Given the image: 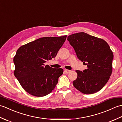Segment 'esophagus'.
<instances>
[{"label":"esophagus","mask_w":122,"mask_h":122,"mask_svg":"<svg viewBox=\"0 0 122 122\" xmlns=\"http://www.w3.org/2000/svg\"><path fill=\"white\" fill-rule=\"evenodd\" d=\"M64 72H65L66 73L68 74V73H70V72H71V70H64Z\"/></svg>","instance_id":"34e87169"}]
</instances>
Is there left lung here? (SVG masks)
<instances>
[{
	"mask_svg": "<svg viewBox=\"0 0 122 122\" xmlns=\"http://www.w3.org/2000/svg\"><path fill=\"white\" fill-rule=\"evenodd\" d=\"M77 57L87 66L82 71L76 70L77 77L73 86L85 94L98 92L110 79L112 72L113 53L107 43L102 39L79 32L68 37Z\"/></svg>",
	"mask_w": 122,
	"mask_h": 122,
	"instance_id": "left-lung-1",
	"label": "left lung"
}]
</instances>
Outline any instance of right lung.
<instances>
[{"instance_id": "obj_1", "label": "right lung", "mask_w": 122, "mask_h": 122, "mask_svg": "<svg viewBox=\"0 0 122 122\" xmlns=\"http://www.w3.org/2000/svg\"><path fill=\"white\" fill-rule=\"evenodd\" d=\"M66 38V36L40 38L18 49L14 58V74L28 93L42 97L55 88L63 69H54L45 63L55 58Z\"/></svg>"}]
</instances>
